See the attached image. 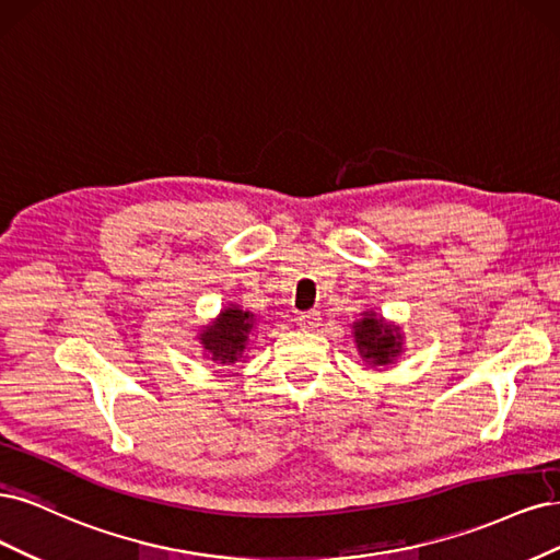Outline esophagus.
<instances>
[{
	"label": "esophagus",
	"instance_id": "obj_1",
	"mask_svg": "<svg viewBox=\"0 0 560 560\" xmlns=\"http://www.w3.org/2000/svg\"><path fill=\"white\" fill-rule=\"evenodd\" d=\"M298 326H300L302 330H306V332L316 330V328L320 326V314H318V312H306V314H302V316L298 318Z\"/></svg>",
	"mask_w": 560,
	"mask_h": 560
}]
</instances>
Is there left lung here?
<instances>
[{"label":"left lung","mask_w":560,"mask_h":560,"mask_svg":"<svg viewBox=\"0 0 560 560\" xmlns=\"http://www.w3.org/2000/svg\"><path fill=\"white\" fill-rule=\"evenodd\" d=\"M351 335L355 341L358 355L370 368H386L398 363V358L405 353V332L382 314L368 310L353 320Z\"/></svg>","instance_id":"1"}]
</instances>
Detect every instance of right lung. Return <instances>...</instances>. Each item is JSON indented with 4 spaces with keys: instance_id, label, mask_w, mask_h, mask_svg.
Wrapping results in <instances>:
<instances>
[{
    "instance_id": "right-lung-1",
    "label": "right lung",
    "mask_w": 560,
    "mask_h": 560,
    "mask_svg": "<svg viewBox=\"0 0 560 560\" xmlns=\"http://www.w3.org/2000/svg\"><path fill=\"white\" fill-rule=\"evenodd\" d=\"M256 326V314L230 302L223 306L219 316L197 330V341H200L205 358H209L215 365H234L237 360L246 363V351L250 347V335H254Z\"/></svg>"
}]
</instances>
